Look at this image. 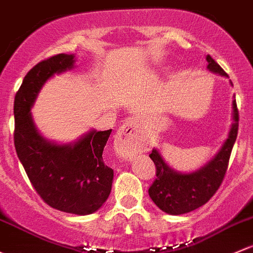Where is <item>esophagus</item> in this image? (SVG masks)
I'll list each match as a JSON object with an SVG mask.
<instances>
[{"instance_id": "obj_1", "label": "esophagus", "mask_w": 253, "mask_h": 253, "mask_svg": "<svg viewBox=\"0 0 253 253\" xmlns=\"http://www.w3.org/2000/svg\"><path fill=\"white\" fill-rule=\"evenodd\" d=\"M143 139L140 138L138 122L134 119H128L120 127L115 135V151L122 158H131L142 150Z\"/></svg>"}]
</instances>
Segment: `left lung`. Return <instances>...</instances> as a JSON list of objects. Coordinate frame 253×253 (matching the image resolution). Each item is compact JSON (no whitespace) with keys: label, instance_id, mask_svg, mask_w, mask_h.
<instances>
[{"label":"left lung","instance_id":"left-lung-1","mask_svg":"<svg viewBox=\"0 0 253 253\" xmlns=\"http://www.w3.org/2000/svg\"><path fill=\"white\" fill-rule=\"evenodd\" d=\"M211 73L228 78L227 73L211 58L206 57ZM232 84V82H230ZM239 128V111L233 100V124L227 140L212 160L190 173H182L169 167L160 150L153 149L150 156L156 167V178L149 188V196L159 209L169 214H183L205 205L219 188L228 169L230 154Z\"/></svg>","mask_w":253,"mask_h":253}]
</instances>
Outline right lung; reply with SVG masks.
Here are the masks:
<instances>
[{"label":"right lung","instance_id":"add662e5","mask_svg":"<svg viewBox=\"0 0 253 253\" xmlns=\"http://www.w3.org/2000/svg\"><path fill=\"white\" fill-rule=\"evenodd\" d=\"M74 54H57L36 64L23 80L14 98V145L17 155L42 200L66 213L86 216L109 198L114 171L103 160L111 133L91 129L76 142L58 144L37 129L31 108L54 74L74 68Z\"/></svg>","mask_w":253,"mask_h":253}]
</instances>
